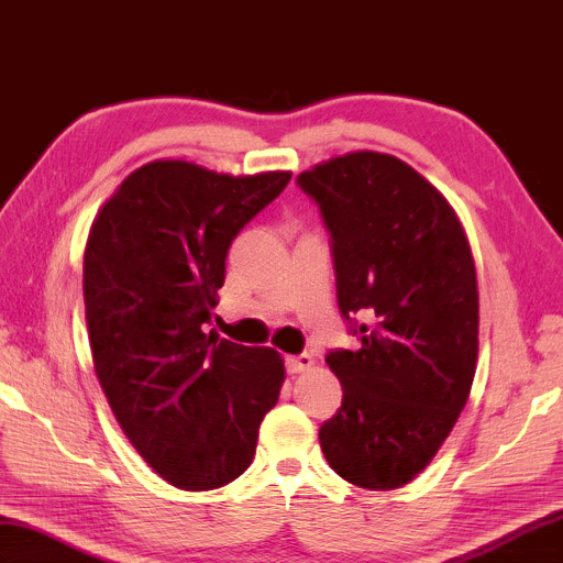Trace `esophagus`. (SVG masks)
I'll use <instances>...</instances> for the list:
<instances>
[{
    "instance_id": "esophagus-1",
    "label": "esophagus",
    "mask_w": 563,
    "mask_h": 563,
    "mask_svg": "<svg viewBox=\"0 0 563 563\" xmlns=\"http://www.w3.org/2000/svg\"><path fill=\"white\" fill-rule=\"evenodd\" d=\"M285 364H287V372H290V374H302V372H309L313 367V357L307 355V352H302V355L287 357Z\"/></svg>"
}]
</instances>
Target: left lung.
<instances>
[{
  "mask_svg": "<svg viewBox=\"0 0 563 563\" xmlns=\"http://www.w3.org/2000/svg\"><path fill=\"white\" fill-rule=\"evenodd\" d=\"M333 240L338 307L367 321L360 350L325 355L343 405L319 429L325 461L362 489H398L431 463L477 369L479 295L459 213L388 153L352 151L305 169Z\"/></svg>",
  "mask_w": 563,
  "mask_h": 563,
  "instance_id": "8db88e82",
  "label": "left lung"
}]
</instances>
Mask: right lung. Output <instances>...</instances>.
I'll use <instances>...</instances> for the list:
<instances>
[{
  "mask_svg": "<svg viewBox=\"0 0 563 563\" xmlns=\"http://www.w3.org/2000/svg\"><path fill=\"white\" fill-rule=\"evenodd\" d=\"M290 177L153 161L90 225L84 302L98 382L141 459L177 489L238 479L278 402L280 352L220 341L201 325L218 305L232 240Z\"/></svg>",
  "mask_w": 563,
  "mask_h": 563,
  "instance_id": "add662e5",
  "label": "right lung"
}]
</instances>
